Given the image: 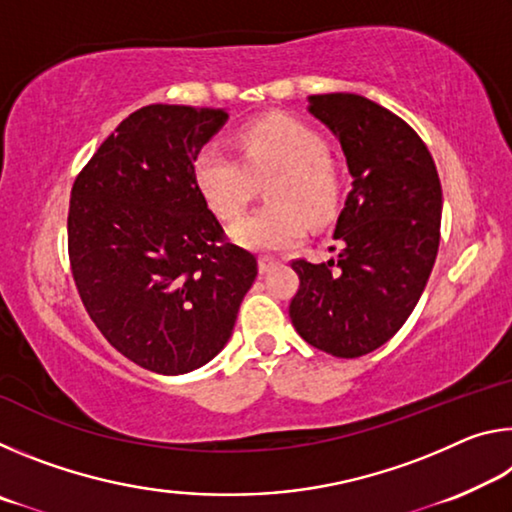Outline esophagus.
I'll return each instance as SVG.
<instances>
[{
  "label": "esophagus",
  "mask_w": 512,
  "mask_h": 512,
  "mask_svg": "<svg viewBox=\"0 0 512 512\" xmlns=\"http://www.w3.org/2000/svg\"><path fill=\"white\" fill-rule=\"evenodd\" d=\"M280 264V259H275V257H268V255H262L257 259V266H259V273H268L271 271L273 266H277Z\"/></svg>",
  "instance_id": "34e87169"
}]
</instances>
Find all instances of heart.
Masks as SVG:
<instances>
[{"label":"heart","instance_id":"obj_1","mask_svg":"<svg viewBox=\"0 0 512 512\" xmlns=\"http://www.w3.org/2000/svg\"><path fill=\"white\" fill-rule=\"evenodd\" d=\"M244 160L221 146H205L196 155L194 178L205 203L223 221L246 210L266 180L271 203L250 212L230 230L239 246L275 253L302 239L311 221H327L341 201L343 173L332 158L325 137L316 128L291 117H264L239 131Z\"/></svg>","mask_w":512,"mask_h":512}]
</instances>
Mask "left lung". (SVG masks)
<instances>
[{
    "instance_id": "left-lung-1",
    "label": "left lung",
    "mask_w": 512,
    "mask_h": 512,
    "mask_svg": "<svg viewBox=\"0 0 512 512\" xmlns=\"http://www.w3.org/2000/svg\"><path fill=\"white\" fill-rule=\"evenodd\" d=\"M309 112L341 142L352 189L336 259L291 262L300 287L289 316L309 345L357 359L393 339L418 305L438 255L443 189L420 135L379 103L314 94Z\"/></svg>"
}]
</instances>
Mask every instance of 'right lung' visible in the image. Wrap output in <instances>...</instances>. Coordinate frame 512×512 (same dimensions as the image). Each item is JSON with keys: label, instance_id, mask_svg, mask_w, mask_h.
<instances>
[{"label": "right lung", "instance_id": "1", "mask_svg": "<svg viewBox=\"0 0 512 512\" xmlns=\"http://www.w3.org/2000/svg\"><path fill=\"white\" fill-rule=\"evenodd\" d=\"M221 108L153 103L128 115L76 176L67 248L79 296L117 352L158 375L205 366L257 277L225 241L194 178Z\"/></svg>", "mask_w": 512, "mask_h": 512}]
</instances>
